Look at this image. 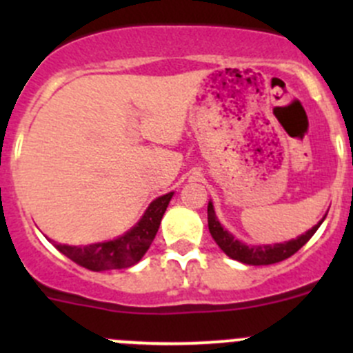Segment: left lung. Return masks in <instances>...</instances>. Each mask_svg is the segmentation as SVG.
<instances>
[{"label": "left lung", "instance_id": "1", "mask_svg": "<svg viewBox=\"0 0 353 353\" xmlns=\"http://www.w3.org/2000/svg\"><path fill=\"white\" fill-rule=\"evenodd\" d=\"M326 216H323L318 223H316L312 229H309L307 232L299 236L297 239H290L287 243H276V244H263V245H248L241 241H237L229 230H225L222 227V223L219 222L215 215V210H213V203L208 201V229L212 237L215 239V243L219 244V248L225 252L229 258L236 259V261L244 263V265H273V263H280L283 259L290 258L292 254L299 251L312 236H314L316 230L319 229V225L323 223Z\"/></svg>", "mask_w": 353, "mask_h": 353}]
</instances>
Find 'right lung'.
Returning <instances> with one entry per match:
<instances>
[{"instance_id":"right-lung-1","label":"right lung","mask_w":353,"mask_h":353,"mask_svg":"<svg viewBox=\"0 0 353 353\" xmlns=\"http://www.w3.org/2000/svg\"><path fill=\"white\" fill-rule=\"evenodd\" d=\"M174 193H167L159 196L148 205L143 216L138 220L134 227L128 232L119 236L117 239L104 241L88 245H68L54 243L59 252L74 261L83 268L92 272H108V270L130 268L137 265L145 252L148 251L150 244L154 243L155 234L159 230L160 220L165 213L167 205Z\"/></svg>"}]
</instances>
